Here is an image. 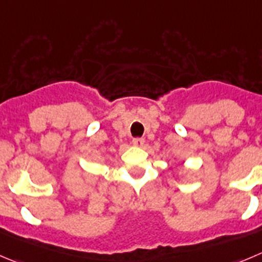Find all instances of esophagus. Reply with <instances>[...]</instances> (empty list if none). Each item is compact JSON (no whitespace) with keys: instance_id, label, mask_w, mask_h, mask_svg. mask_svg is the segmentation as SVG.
<instances>
[{"instance_id":"34e87169","label":"esophagus","mask_w":262,"mask_h":262,"mask_svg":"<svg viewBox=\"0 0 262 262\" xmlns=\"http://www.w3.org/2000/svg\"><path fill=\"white\" fill-rule=\"evenodd\" d=\"M144 143H145V141H144L143 138H135V139H133L134 146H138V148H141V146L144 145Z\"/></svg>"}]
</instances>
